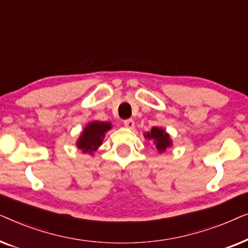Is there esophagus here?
<instances>
[{"mask_svg": "<svg viewBox=\"0 0 248 248\" xmlns=\"http://www.w3.org/2000/svg\"><path fill=\"white\" fill-rule=\"evenodd\" d=\"M124 126L127 128H133L134 127V121L132 118H128V120L124 121Z\"/></svg>", "mask_w": 248, "mask_h": 248, "instance_id": "1", "label": "esophagus"}]
</instances>
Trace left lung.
I'll return each mask as SVG.
<instances>
[{"label":"left lung","instance_id":"left-lung-1","mask_svg":"<svg viewBox=\"0 0 248 248\" xmlns=\"http://www.w3.org/2000/svg\"><path fill=\"white\" fill-rule=\"evenodd\" d=\"M144 137L154 141L155 148H157V150L160 152V154L161 152H165L172 144L169 134L164 130V128L160 127H152L150 132L144 134Z\"/></svg>","mask_w":248,"mask_h":248}]
</instances>
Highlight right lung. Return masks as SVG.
Returning <instances> with one entry per match:
<instances>
[{
	"label": "right lung",
	"mask_w": 248,
	"mask_h": 248,
	"mask_svg": "<svg viewBox=\"0 0 248 248\" xmlns=\"http://www.w3.org/2000/svg\"><path fill=\"white\" fill-rule=\"evenodd\" d=\"M110 128L111 124L109 122H91L81 133L79 140L77 141V147L84 154L93 155L103 144L105 133Z\"/></svg>",
	"instance_id": "add662e5"
}]
</instances>
